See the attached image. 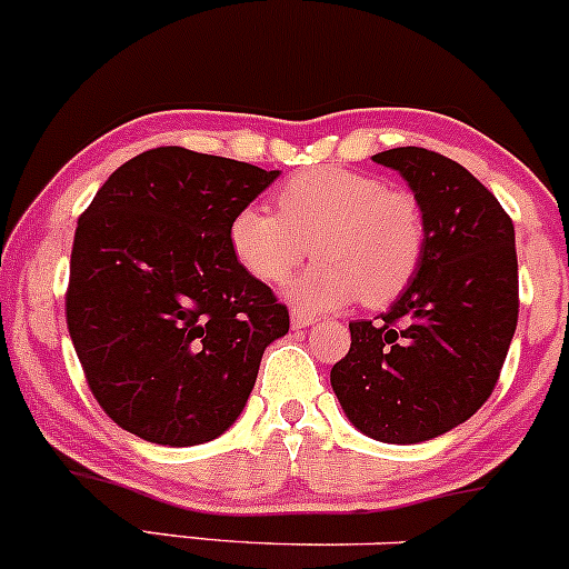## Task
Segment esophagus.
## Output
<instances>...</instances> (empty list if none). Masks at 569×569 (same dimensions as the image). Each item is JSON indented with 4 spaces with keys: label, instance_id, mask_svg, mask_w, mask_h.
Instances as JSON below:
<instances>
[{
    "label": "esophagus",
    "instance_id": "1",
    "mask_svg": "<svg viewBox=\"0 0 569 569\" xmlns=\"http://www.w3.org/2000/svg\"><path fill=\"white\" fill-rule=\"evenodd\" d=\"M290 325H292V328H296V330L309 328V325H315V317L303 315V311H292V315H290Z\"/></svg>",
    "mask_w": 569,
    "mask_h": 569
}]
</instances>
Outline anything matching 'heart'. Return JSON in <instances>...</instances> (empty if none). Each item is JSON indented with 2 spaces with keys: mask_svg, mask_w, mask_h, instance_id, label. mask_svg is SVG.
Wrapping results in <instances>:
<instances>
[{
  "mask_svg": "<svg viewBox=\"0 0 569 569\" xmlns=\"http://www.w3.org/2000/svg\"><path fill=\"white\" fill-rule=\"evenodd\" d=\"M277 207L279 214L241 207L228 222V247L266 284L284 282L311 247L317 263L290 287L292 303L306 311L341 309L357 298L373 309L387 306L422 266V207L381 177L317 166L279 188Z\"/></svg>",
  "mask_w": 569,
  "mask_h": 569,
  "instance_id": "obj_1",
  "label": "heart"
}]
</instances>
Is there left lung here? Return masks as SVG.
Here are the masks:
<instances>
[{"label": "left lung", "mask_w": 569, "mask_h": 569, "mask_svg": "<svg viewBox=\"0 0 569 569\" xmlns=\"http://www.w3.org/2000/svg\"><path fill=\"white\" fill-rule=\"evenodd\" d=\"M400 171L427 222L422 266L379 319L349 322L330 385L357 430L422 443L489 400L519 322L513 220L465 166L425 147L373 156Z\"/></svg>", "instance_id": "obj_1"}]
</instances>
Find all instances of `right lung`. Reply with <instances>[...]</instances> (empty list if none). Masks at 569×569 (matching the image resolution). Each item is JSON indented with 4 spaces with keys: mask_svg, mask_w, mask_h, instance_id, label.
<instances>
[{
    "mask_svg": "<svg viewBox=\"0 0 569 569\" xmlns=\"http://www.w3.org/2000/svg\"><path fill=\"white\" fill-rule=\"evenodd\" d=\"M279 171L156 147L80 214L67 328L93 398L133 436L207 443L244 411L287 306L233 260L228 222Z\"/></svg>",
    "mask_w": 569,
    "mask_h": 569,
    "instance_id": "add662e5",
    "label": "right lung"
}]
</instances>
